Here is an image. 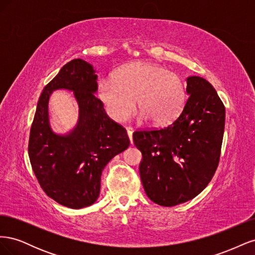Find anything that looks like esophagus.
<instances>
[{
    "label": "esophagus",
    "instance_id": "obj_1",
    "mask_svg": "<svg viewBox=\"0 0 255 255\" xmlns=\"http://www.w3.org/2000/svg\"><path fill=\"white\" fill-rule=\"evenodd\" d=\"M127 132H128V136L130 140V143H133V132H134V128H130V127H127Z\"/></svg>",
    "mask_w": 255,
    "mask_h": 255
}]
</instances>
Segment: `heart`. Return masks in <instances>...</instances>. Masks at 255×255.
I'll return each mask as SVG.
<instances>
[{
    "mask_svg": "<svg viewBox=\"0 0 255 255\" xmlns=\"http://www.w3.org/2000/svg\"><path fill=\"white\" fill-rule=\"evenodd\" d=\"M98 92L116 121H125L136 102L138 118L149 119L153 125H166L175 119L186 98L179 74L148 61L119 68L114 79L101 80Z\"/></svg>",
    "mask_w": 255,
    "mask_h": 255,
    "instance_id": "obj_1",
    "label": "heart"
}]
</instances>
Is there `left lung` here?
Returning <instances> with one entry per match:
<instances>
[{
	"instance_id": "8db88e82",
	"label": "left lung",
	"mask_w": 255,
	"mask_h": 255,
	"mask_svg": "<svg viewBox=\"0 0 255 255\" xmlns=\"http://www.w3.org/2000/svg\"><path fill=\"white\" fill-rule=\"evenodd\" d=\"M186 81L188 99L171 125L133 134L142 154V186L149 199L161 206L198 196L211 182L220 158L225 105L203 78L189 76Z\"/></svg>"
}]
</instances>
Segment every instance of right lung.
<instances>
[{
  "label": "right lung",
  "mask_w": 255,
  "mask_h": 255,
  "mask_svg": "<svg viewBox=\"0 0 255 255\" xmlns=\"http://www.w3.org/2000/svg\"><path fill=\"white\" fill-rule=\"evenodd\" d=\"M98 75L87 61L73 59L42 90L28 140V156L41 188L57 203L79 210L94 204L109 161L128 148L126 128L106 115L98 90ZM74 91L79 120L68 134L52 132L48 99L54 90Z\"/></svg>",
  "instance_id": "right-lung-1"
}]
</instances>
